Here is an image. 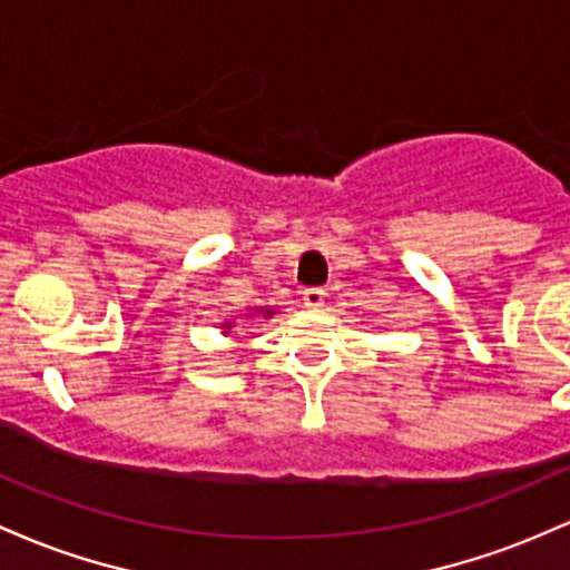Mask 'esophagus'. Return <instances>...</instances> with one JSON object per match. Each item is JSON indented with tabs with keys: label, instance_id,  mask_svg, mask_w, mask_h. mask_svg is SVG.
<instances>
[{
	"label": "esophagus",
	"instance_id": "34e87169",
	"mask_svg": "<svg viewBox=\"0 0 570 570\" xmlns=\"http://www.w3.org/2000/svg\"><path fill=\"white\" fill-rule=\"evenodd\" d=\"M302 298L309 309H320V306L325 304V291L323 287H306V291L302 293Z\"/></svg>",
	"mask_w": 570,
	"mask_h": 570
}]
</instances>
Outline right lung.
<instances>
[{
  "label": "right lung",
  "instance_id": "add662e5",
  "mask_svg": "<svg viewBox=\"0 0 570 570\" xmlns=\"http://www.w3.org/2000/svg\"><path fill=\"white\" fill-rule=\"evenodd\" d=\"M255 312H258V315H264V317H272L274 315V309H268V306H266V309H255ZM242 317H253V315H250V312H245V315H242ZM220 328H223V334H232L234 320H226V323H220Z\"/></svg>",
  "mask_w": 570,
  "mask_h": 570
}]
</instances>
